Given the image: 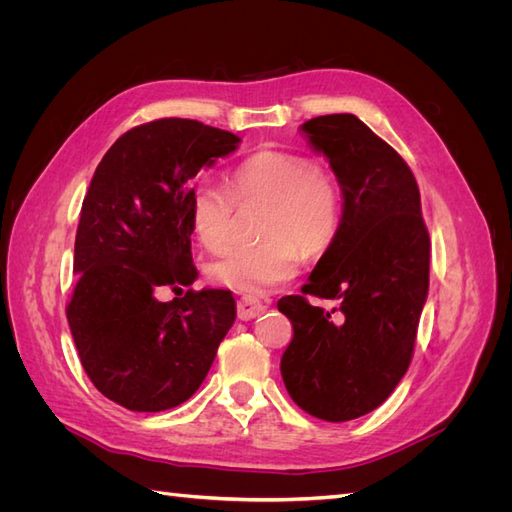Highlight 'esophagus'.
Wrapping results in <instances>:
<instances>
[{
  "mask_svg": "<svg viewBox=\"0 0 512 512\" xmlns=\"http://www.w3.org/2000/svg\"><path fill=\"white\" fill-rule=\"evenodd\" d=\"M265 309L267 307H265V303H262V301H258L254 297H243L237 303V316L241 320H252V318H256V316H260L262 312H265Z\"/></svg>",
  "mask_w": 512,
  "mask_h": 512,
  "instance_id": "1",
  "label": "esophagus"
}]
</instances>
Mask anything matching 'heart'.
<instances>
[{
    "instance_id": "heart-1",
    "label": "heart",
    "mask_w": 512,
    "mask_h": 512,
    "mask_svg": "<svg viewBox=\"0 0 512 512\" xmlns=\"http://www.w3.org/2000/svg\"><path fill=\"white\" fill-rule=\"evenodd\" d=\"M237 198L265 200L262 239L235 245L211 262L215 284L243 294H262L286 284L303 265V250L320 254L342 220V198L327 170L294 151L260 149L230 170L226 183L203 177L190 190V222L196 239L211 252L232 241Z\"/></svg>"
}]
</instances>
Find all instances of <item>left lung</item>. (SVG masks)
Wrapping results in <instances>:
<instances>
[{"label":"left lung","instance_id":"8db88e82","mask_svg":"<svg viewBox=\"0 0 512 512\" xmlns=\"http://www.w3.org/2000/svg\"><path fill=\"white\" fill-rule=\"evenodd\" d=\"M299 130L329 160L344 209L303 294L277 301L294 329L280 369L294 404L344 423L376 410L408 371L429 292V235L412 170L359 117L322 115ZM305 293L336 307L309 306Z\"/></svg>","mask_w":512,"mask_h":512}]
</instances>
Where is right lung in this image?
<instances>
[{
    "mask_svg": "<svg viewBox=\"0 0 512 512\" xmlns=\"http://www.w3.org/2000/svg\"><path fill=\"white\" fill-rule=\"evenodd\" d=\"M239 143L194 119H158L119 136L91 179L68 324L89 380L132 412L190 399L237 318L228 290H188L166 303L156 292H183L198 277L190 185Z\"/></svg>",
    "mask_w": 512,
    "mask_h": 512,
    "instance_id": "add662e5",
    "label": "right lung"
}]
</instances>
